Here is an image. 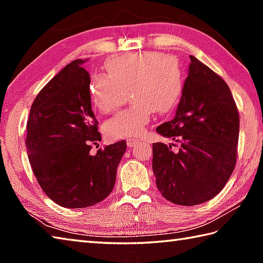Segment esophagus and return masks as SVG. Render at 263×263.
<instances>
[{
    "label": "esophagus",
    "instance_id": "34e87169",
    "mask_svg": "<svg viewBox=\"0 0 263 263\" xmlns=\"http://www.w3.org/2000/svg\"><path fill=\"white\" fill-rule=\"evenodd\" d=\"M139 142H140V140H138V139H128L126 144H127L128 147L132 148V147H136V146L139 144Z\"/></svg>",
    "mask_w": 263,
    "mask_h": 263
}]
</instances>
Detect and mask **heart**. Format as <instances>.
<instances>
[{"instance_id":"1","label":"heart","mask_w":263,"mask_h":263,"mask_svg":"<svg viewBox=\"0 0 263 263\" xmlns=\"http://www.w3.org/2000/svg\"><path fill=\"white\" fill-rule=\"evenodd\" d=\"M108 75H96L91 96L97 109L110 114L122 104L131 90L132 106L105 123L111 138L144 135L155 110L169 112L181 99L184 87L183 69L176 61L166 60L160 53L145 52L108 62Z\"/></svg>"}]
</instances>
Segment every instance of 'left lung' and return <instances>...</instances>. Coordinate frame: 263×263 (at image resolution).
I'll return each mask as SVG.
<instances>
[{
	"label": "left lung",
	"mask_w": 263,
	"mask_h": 263,
	"mask_svg": "<svg viewBox=\"0 0 263 263\" xmlns=\"http://www.w3.org/2000/svg\"><path fill=\"white\" fill-rule=\"evenodd\" d=\"M190 61L175 117L157 127L180 148L155 142L152 161L160 193L185 206L220 193L234 171L239 139V114L229 86L195 57Z\"/></svg>",
	"instance_id": "left-lung-1"
}]
</instances>
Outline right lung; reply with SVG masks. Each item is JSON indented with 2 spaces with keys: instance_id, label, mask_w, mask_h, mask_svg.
I'll return each instance as SVG.
<instances>
[{
  "instance_id": "right-lung-1",
  "label": "right lung",
  "mask_w": 263,
  "mask_h": 263,
  "mask_svg": "<svg viewBox=\"0 0 263 263\" xmlns=\"http://www.w3.org/2000/svg\"><path fill=\"white\" fill-rule=\"evenodd\" d=\"M74 60L35 97L26 124L25 146L39 185L68 209L91 206L112 191L117 167L126 151L121 140L91 154L101 140L91 110L90 75Z\"/></svg>"
}]
</instances>
